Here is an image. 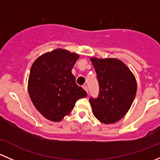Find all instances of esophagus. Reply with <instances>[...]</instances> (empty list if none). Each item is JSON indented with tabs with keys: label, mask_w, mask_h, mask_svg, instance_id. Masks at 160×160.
Here are the masks:
<instances>
[{
	"label": "esophagus",
	"mask_w": 160,
	"mask_h": 160,
	"mask_svg": "<svg viewBox=\"0 0 160 160\" xmlns=\"http://www.w3.org/2000/svg\"><path fill=\"white\" fill-rule=\"evenodd\" d=\"M83 89H84L85 90H86L87 92H88V86H87V85H83Z\"/></svg>",
	"instance_id": "obj_1"
}]
</instances>
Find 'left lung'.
<instances>
[{
  "mask_svg": "<svg viewBox=\"0 0 160 160\" xmlns=\"http://www.w3.org/2000/svg\"><path fill=\"white\" fill-rule=\"evenodd\" d=\"M97 72L99 95L90 98L93 115L104 124L117 122L130 109L137 91L135 76L118 59H90Z\"/></svg>",
  "mask_w": 160,
  "mask_h": 160,
  "instance_id": "left-lung-1",
  "label": "left lung"
}]
</instances>
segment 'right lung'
I'll return each mask as SVG.
<instances>
[{
  "label": "right lung",
  "instance_id": "right-lung-1",
  "mask_svg": "<svg viewBox=\"0 0 160 160\" xmlns=\"http://www.w3.org/2000/svg\"><path fill=\"white\" fill-rule=\"evenodd\" d=\"M79 55L57 49L38 58L31 67L28 90L32 103L46 118L60 122L87 92L76 83L72 69Z\"/></svg>",
  "mask_w": 160,
  "mask_h": 160
}]
</instances>
